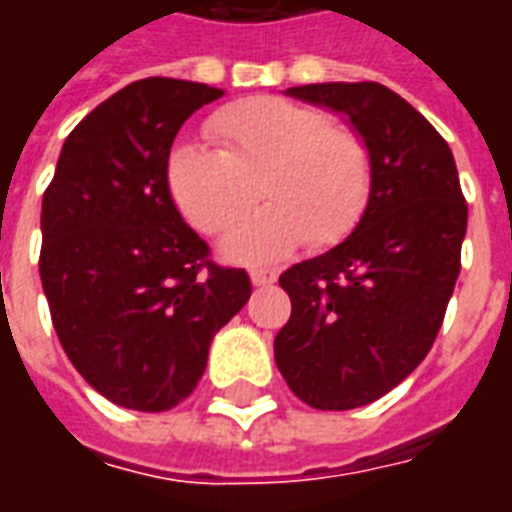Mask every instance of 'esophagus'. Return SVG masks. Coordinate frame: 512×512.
Instances as JSON below:
<instances>
[{
	"label": "esophagus",
	"mask_w": 512,
	"mask_h": 512,
	"mask_svg": "<svg viewBox=\"0 0 512 512\" xmlns=\"http://www.w3.org/2000/svg\"><path fill=\"white\" fill-rule=\"evenodd\" d=\"M252 282H255L257 288H268V285L277 282V271L274 268H255L252 271Z\"/></svg>",
	"instance_id": "esophagus-1"
}]
</instances>
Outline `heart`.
<instances>
[{
  "label": "heart",
  "mask_w": 512,
  "mask_h": 512,
  "mask_svg": "<svg viewBox=\"0 0 512 512\" xmlns=\"http://www.w3.org/2000/svg\"><path fill=\"white\" fill-rule=\"evenodd\" d=\"M208 131L219 150L180 145L169 156V194L180 213L200 233L222 235L243 221L260 190L272 202L227 238L230 260L263 263L304 241L315 249L340 244L365 216L373 189L367 142L323 109L249 98L213 115Z\"/></svg>",
  "instance_id": "heart-1"
}]
</instances>
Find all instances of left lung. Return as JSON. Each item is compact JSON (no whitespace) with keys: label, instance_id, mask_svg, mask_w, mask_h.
Returning <instances> with one entry per match:
<instances>
[{"label":"left lung","instance_id":"8db88e82","mask_svg":"<svg viewBox=\"0 0 512 512\" xmlns=\"http://www.w3.org/2000/svg\"><path fill=\"white\" fill-rule=\"evenodd\" d=\"M351 120L373 161L370 202L343 244L290 266L274 359L321 411L367 406L428 356L461 271L466 200L444 136L378 82L290 87Z\"/></svg>","mask_w":512,"mask_h":512}]
</instances>
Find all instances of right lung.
<instances>
[{
	"instance_id": "1",
	"label": "right lung",
	"mask_w": 512,
	"mask_h": 512,
	"mask_svg": "<svg viewBox=\"0 0 512 512\" xmlns=\"http://www.w3.org/2000/svg\"><path fill=\"white\" fill-rule=\"evenodd\" d=\"M216 98L183 79L128 84L73 128L43 191L51 323L84 381L123 408L186 400L213 334L252 296L249 274L213 263L169 194L172 142Z\"/></svg>"
}]
</instances>
